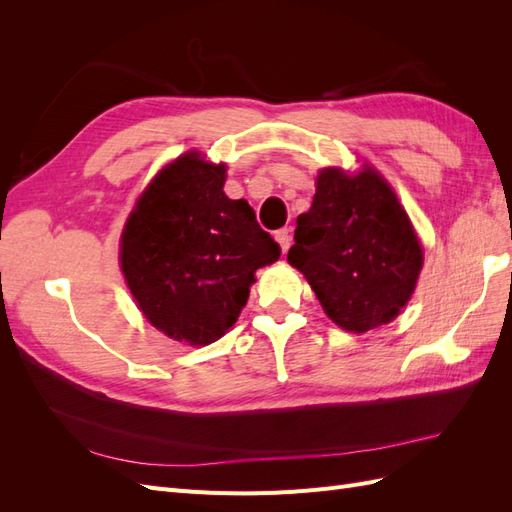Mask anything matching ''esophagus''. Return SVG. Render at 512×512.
<instances>
[{
    "label": "esophagus",
    "mask_w": 512,
    "mask_h": 512,
    "mask_svg": "<svg viewBox=\"0 0 512 512\" xmlns=\"http://www.w3.org/2000/svg\"><path fill=\"white\" fill-rule=\"evenodd\" d=\"M275 241L280 243V247H282V252H288V247H290V243H292V232H290V228H280L275 232Z\"/></svg>",
    "instance_id": "34e87169"
}]
</instances>
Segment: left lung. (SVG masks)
I'll use <instances>...</instances> for the list:
<instances>
[{
    "instance_id": "1",
    "label": "left lung",
    "mask_w": 512,
    "mask_h": 512,
    "mask_svg": "<svg viewBox=\"0 0 512 512\" xmlns=\"http://www.w3.org/2000/svg\"><path fill=\"white\" fill-rule=\"evenodd\" d=\"M288 262L337 327L365 333L391 322L416 288L423 247L406 209L371 166L322 168L314 203L297 218Z\"/></svg>"
}]
</instances>
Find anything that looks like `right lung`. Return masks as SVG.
<instances>
[{
    "label": "right lung",
    "instance_id": "obj_1",
    "mask_svg": "<svg viewBox=\"0 0 512 512\" xmlns=\"http://www.w3.org/2000/svg\"><path fill=\"white\" fill-rule=\"evenodd\" d=\"M226 166L183 153L153 177L121 232V271L164 335L207 346L237 322L256 269L282 250L247 200L224 194Z\"/></svg>",
    "mask_w": 512,
    "mask_h": 512
}]
</instances>
